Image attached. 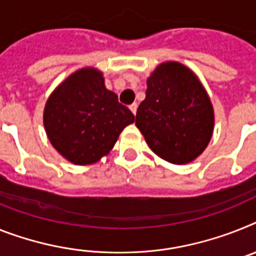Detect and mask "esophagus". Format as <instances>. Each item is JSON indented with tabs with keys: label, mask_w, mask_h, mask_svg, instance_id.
<instances>
[{
	"label": "esophagus",
	"mask_w": 256,
	"mask_h": 256,
	"mask_svg": "<svg viewBox=\"0 0 256 256\" xmlns=\"http://www.w3.org/2000/svg\"><path fill=\"white\" fill-rule=\"evenodd\" d=\"M136 109H138V104L136 102H134V104L130 105V110L132 112V114H136Z\"/></svg>",
	"instance_id": "obj_1"
}]
</instances>
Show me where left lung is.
Segmentation results:
<instances>
[{
  "label": "left lung",
  "instance_id": "obj_1",
  "mask_svg": "<svg viewBox=\"0 0 256 256\" xmlns=\"http://www.w3.org/2000/svg\"><path fill=\"white\" fill-rule=\"evenodd\" d=\"M135 124L158 158L186 164L211 140L214 109L196 75L178 62H166L148 78Z\"/></svg>",
  "mask_w": 256,
  "mask_h": 256
}]
</instances>
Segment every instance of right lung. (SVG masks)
Instances as JSON below:
<instances>
[{
    "instance_id": "add662e5",
    "label": "right lung",
    "mask_w": 256,
    "mask_h": 256,
    "mask_svg": "<svg viewBox=\"0 0 256 256\" xmlns=\"http://www.w3.org/2000/svg\"><path fill=\"white\" fill-rule=\"evenodd\" d=\"M134 122L132 110L105 88L102 74L82 68L49 96L44 110L45 132L53 147L78 165L108 154L118 135Z\"/></svg>"
}]
</instances>
